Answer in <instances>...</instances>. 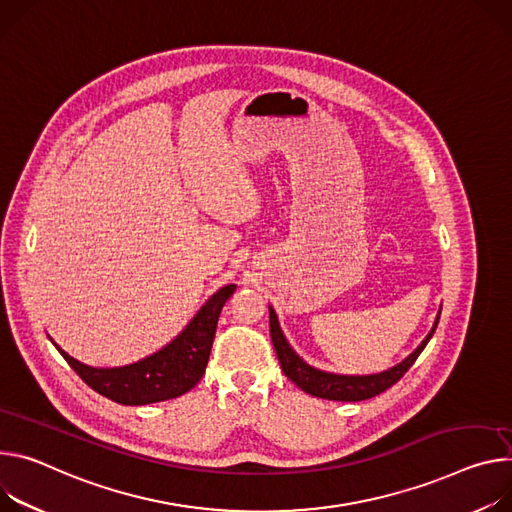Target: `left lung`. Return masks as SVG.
<instances>
[{
  "instance_id": "obj_1",
  "label": "left lung",
  "mask_w": 512,
  "mask_h": 512,
  "mask_svg": "<svg viewBox=\"0 0 512 512\" xmlns=\"http://www.w3.org/2000/svg\"><path fill=\"white\" fill-rule=\"evenodd\" d=\"M441 310L435 318V324L431 333L423 339V343L418 345L406 359H402L398 365L380 371V374H369V376H345V374H333V371H322L312 365H308L288 343L280 320H277L275 310L269 306V331H271V341L273 349L277 353V359H280V365L284 369V374L306 394L316 396V398H327V400H339V402H359L374 398L388 388H392L406 371L412 367L416 357L423 353L427 343L431 341L437 324H439Z\"/></svg>"
}]
</instances>
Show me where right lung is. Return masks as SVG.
Wrapping results in <instances>:
<instances>
[{
    "instance_id": "1",
    "label": "right lung",
    "mask_w": 512,
    "mask_h": 512,
    "mask_svg": "<svg viewBox=\"0 0 512 512\" xmlns=\"http://www.w3.org/2000/svg\"><path fill=\"white\" fill-rule=\"evenodd\" d=\"M237 286L228 284L212 294L185 329L153 355L120 367H94L65 353L53 339V345L77 376L98 394L126 406L163 402L190 392L204 376L216 324L224 302L235 294Z\"/></svg>"
}]
</instances>
